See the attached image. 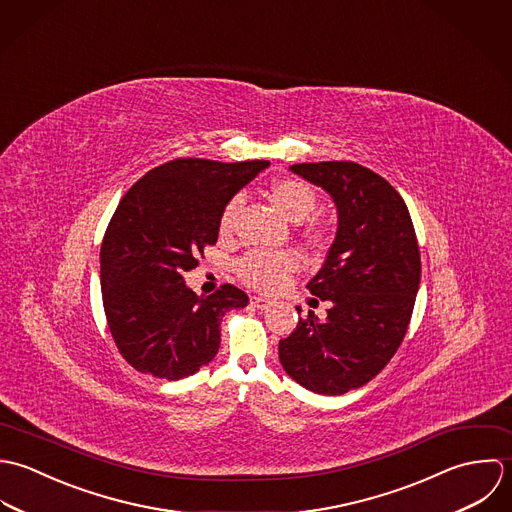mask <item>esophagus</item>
Here are the masks:
<instances>
[{"instance_id":"1","label":"esophagus","mask_w":512,"mask_h":512,"mask_svg":"<svg viewBox=\"0 0 512 512\" xmlns=\"http://www.w3.org/2000/svg\"><path fill=\"white\" fill-rule=\"evenodd\" d=\"M249 303H251V307L259 308V310H267V308L273 307V301H269L265 297H251Z\"/></svg>"}]
</instances>
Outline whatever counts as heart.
I'll return each instance as SVG.
<instances>
[{
	"instance_id": "heart-1",
	"label": "heart",
	"mask_w": 512,
	"mask_h": 512,
	"mask_svg": "<svg viewBox=\"0 0 512 512\" xmlns=\"http://www.w3.org/2000/svg\"><path fill=\"white\" fill-rule=\"evenodd\" d=\"M271 200L275 207L293 223L305 221L316 207L314 188L297 178H285L271 186ZM241 209V198H231L219 217V231L229 233L233 229L235 217ZM308 239L318 241L322 235L318 229H308ZM299 269V259L293 253H273V251H251L237 263V275L253 289L259 291H279L291 275Z\"/></svg>"
}]
</instances>
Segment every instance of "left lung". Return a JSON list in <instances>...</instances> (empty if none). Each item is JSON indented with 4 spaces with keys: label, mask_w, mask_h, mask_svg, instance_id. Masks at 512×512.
Instances as JSON below:
<instances>
[{
    "label": "left lung",
    "mask_w": 512,
    "mask_h": 512,
    "mask_svg": "<svg viewBox=\"0 0 512 512\" xmlns=\"http://www.w3.org/2000/svg\"><path fill=\"white\" fill-rule=\"evenodd\" d=\"M291 172L332 198L338 227L307 285L330 303L328 314L299 318L279 342V360L303 388L340 396L368 384L400 348L421 279L419 247L408 205L376 172L356 162L295 164Z\"/></svg>",
    "instance_id": "obj_1"
}]
</instances>
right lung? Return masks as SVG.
<instances>
[{
	"label": "right lung",
	"instance_id": "right-lung-1",
	"mask_svg": "<svg viewBox=\"0 0 512 512\" xmlns=\"http://www.w3.org/2000/svg\"><path fill=\"white\" fill-rule=\"evenodd\" d=\"M267 166L178 158L120 200L101 245V289L110 334L134 370L180 380L215 358L223 314L249 297L233 285L198 297L184 273L215 245L225 204Z\"/></svg>",
	"mask_w": 512,
	"mask_h": 512
}]
</instances>
